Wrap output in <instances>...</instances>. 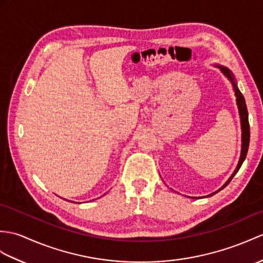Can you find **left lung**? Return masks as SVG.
<instances>
[{
  "mask_svg": "<svg viewBox=\"0 0 263 263\" xmlns=\"http://www.w3.org/2000/svg\"><path fill=\"white\" fill-rule=\"evenodd\" d=\"M221 70L223 71V74L227 76L230 81L232 82V85H233V88L235 91V96H236V103H237V106H239V111H240V117H241V125H242V151H241V157H240V161L239 164H237L236 169L234 170L233 175L230 177V179L225 182L223 185V187L221 189H223L225 186L229 185V182L232 180V178L235 176V174L239 172V169L241 168L242 163L246 159L247 154H248V149H249V143H250V124H249V114H248V108H247V104H246V100H244V96L242 95V93L240 91V89L237 88L236 86V83L234 81V77L233 74H232L231 70H229L227 67H223V66H218ZM219 189V191H221ZM217 192L211 194L210 196L212 195L216 194Z\"/></svg>",
  "mask_w": 263,
  "mask_h": 263,
  "instance_id": "obj_1",
  "label": "left lung"
}]
</instances>
